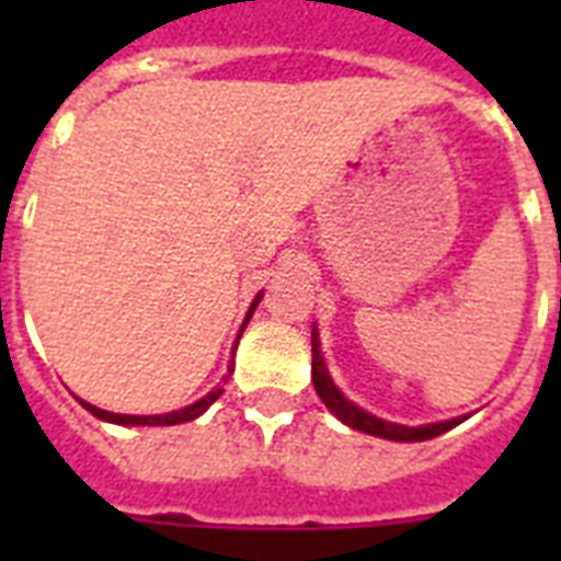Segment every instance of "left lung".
Instances as JSON below:
<instances>
[{
	"label": "left lung",
	"mask_w": 561,
	"mask_h": 561,
	"mask_svg": "<svg viewBox=\"0 0 561 561\" xmlns=\"http://www.w3.org/2000/svg\"><path fill=\"white\" fill-rule=\"evenodd\" d=\"M311 378H314L317 396L323 399L325 408L332 410L343 425L355 427V431H360V434L378 436V439H392V443H425V439H434V436L457 427L462 419H469V416H454V419H445V422H431V425L410 427V425H399V422H387V419L373 416L369 410L358 408L355 401L346 399V396L341 392V387L332 381L329 367H325L323 352H320V332H317V325L311 329Z\"/></svg>",
	"instance_id": "left-lung-1"
}]
</instances>
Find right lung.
Wrapping results in <instances>:
<instances>
[{"label":"right lung","instance_id":"right-lung-1","mask_svg":"<svg viewBox=\"0 0 561 561\" xmlns=\"http://www.w3.org/2000/svg\"><path fill=\"white\" fill-rule=\"evenodd\" d=\"M259 302H262V290H259L253 302H250V311H247L244 323H241V332H238V337H236V346H238V341H241V334H244L247 323H250V317H253V311H255V308H259ZM236 346H232V352H236ZM232 367H236V364L229 360L227 373H232ZM224 381H227V375H224ZM220 392H224V387H220V383H218V387H211V390L206 392L203 399H197V401H194V404H188V408L171 410V413H153V416H130V413H110V410L95 408V404L78 399V396H75V399L81 401L83 408L90 410V413L95 419H101V422H113V425H130V427H136V425L157 427V425H180V422H192V419L203 416V413L209 410V404H215V401H218Z\"/></svg>","mask_w":561,"mask_h":561}]
</instances>
